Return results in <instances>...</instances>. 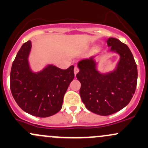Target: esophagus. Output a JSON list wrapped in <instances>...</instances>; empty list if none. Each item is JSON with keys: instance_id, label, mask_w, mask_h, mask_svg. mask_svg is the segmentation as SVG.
<instances>
[{"instance_id": "34e87169", "label": "esophagus", "mask_w": 148, "mask_h": 148, "mask_svg": "<svg viewBox=\"0 0 148 148\" xmlns=\"http://www.w3.org/2000/svg\"><path fill=\"white\" fill-rule=\"evenodd\" d=\"M74 74H75V76H76V75H77V73L79 72V67H78L77 66H74Z\"/></svg>"}]
</instances>
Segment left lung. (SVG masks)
I'll list each match as a JSON object with an SVG mask.
<instances>
[{
    "label": "left lung",
    "instance_id": "obj_1",
    "mask_svg": "<svg viewBox=\"0 0 148 148\" xmlns=\"http://www.w3.org/2000/svg\"><path fill=\"white\" fill-rule=\"evenodd\" d=\"M111 51L118 53L120 60L113 71L103 74L96 69L92 58L81 60L77 74L81 82V98L92 112L108 116L117 112L131 101L137 85V65L132 53L124 43L114 38L107 40Z\"/></svg>",
    "mask_w": 148,
    "mask_h": 148
}]
</instances>
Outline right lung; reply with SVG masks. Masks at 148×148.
<instances>
[{
	"label": "right lung",
	"mask_w": 148,
	"mask_h": 148,
	"mask_svg": "<svg viewBox=\"0 0 148 148\" xmlns=\"http://www.w3.org/2000/svg\"><path fill=\"white\" fill-rule=\"evenodd\" d=\"M32 48L30 40L24 43L12 63L10 90L14 100L26 112L38 117H48L61 110L63 98L74 78V66L62 69L48 65L33 72L28 62Z\"/></svg>",
	"instance_id": "add662e5"
}]
</instances>
